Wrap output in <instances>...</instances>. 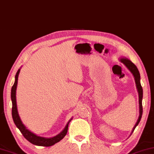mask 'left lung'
<instances>
[{
	"label": "left lung",
	"instance_id": "obj_1",
	"mask_svg": "<svg viewBox=\"0 0 154 154\" xmlns=\"http://www.w3.org/2000/svg\"><path fill=\"white\" fill-rule=\"evenodd\" d=\"M122 63H123L125 66L128 67V68L130 69L131 72L132 73V75H134V80L135 83H136L137 89V91H138L139 93V117L137 120V122L136 125H135L134 128H133V130H134V129L138 125L139 122H140L141 116H142V112H143V108H142V97H143V89L142 87H141V85L140 84V74H139V72L137 69L136 65H135L132 62H131L130 60L126 58H122L120 60Z\"/></svg>",
	"mask_w": 154,
	"mask_h": 154
}]
</instances>
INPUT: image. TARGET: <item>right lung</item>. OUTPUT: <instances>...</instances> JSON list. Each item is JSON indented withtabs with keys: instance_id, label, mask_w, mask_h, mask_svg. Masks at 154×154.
<instances>
[{
	"instance_id": "right-lung-1",
	"label": "right lung",
	"mask_w": 154,
	"mask_h": 154,
	"mask_svg": "<svg viewBox=\"0 0 154 154\" xmlns=\"http://www.w3.org/2000/svg\"><path fill=\"white\" fill-rule=\"evenodd\" d=\"M20 69H18L15 75V83L12 87L11 89V100L12 103H13V107H12V116H13V121L15 122V125L17 128L19 129L20 132L23 135L24 138L29 141L32 144L36 145V146H51L54 145L58 141H60L61 139L64 138V137L66 135L67 132V129H68V124L70 122H68L67 125L65 126L64 130L61 132L60 134L56 135V137H52V138H44V137H41L36 136L34 133L31 132L29 130H28L26 128V127L22 124V122L20 120L19 114L17 112V103H16V89H17V80H18V75H19Z\"/></svg>"
}]
</instances>
